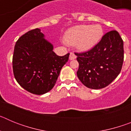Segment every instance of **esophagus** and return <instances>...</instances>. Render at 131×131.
<instances>
[{"mask_svg":"<svg viewBox=\"0 0 131 131\" xmlns=\"http://www.w3.org/2000/svg\"><path fill=\"white\" fill-rule=\"evenodd\" d=\"M76 58H77V56H76V55L74 54V53L73 52L70 53V54H69V60H74V59H75Z\"/></svg>","mask_w":131,"mask_h":131,"instance_id":"obj_1","label":"esophagus"}]
</instances>
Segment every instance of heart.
I'll list each match as a JSON object with an SVG mask.
<instances>
[{"instance_id":"1","label":"heart","mask_w":131,"mask_h":131,"mask_svg":"<svg viewBox=\"0 0 131 131\" xmlns=\"http://www.w3.org/2000/svg\"><path fill=\"white\" fill-rule=\"evenodd\" d=\"M103 29L99 25H80L69 29L65 40L69 45H75L79 50L86 51L94 47L101 39Z\"/></svg>"}]
</instances>
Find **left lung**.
Instances as JSON below:
<instances>
[{"mask_svg": "<svg viewBox=\"0 0 131 131\" xmlns=\"http://www.w3.org/2000/svg\"><path fill=\"white\" fill-rule=\"evenodd\" d=\"M79 62L77 77L89 89L107 86L120 73L124 59L123 41L117 31L103 36L92 49L75 53Z\"/></svg>", "mask_w": 131, "mask_h": 131, "instance_id": "8db88e82", "label": "left lung"}]
</instances>
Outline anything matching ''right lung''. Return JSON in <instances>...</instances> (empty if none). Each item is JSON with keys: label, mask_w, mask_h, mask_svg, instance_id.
<instances>
[{"label": "right lung", "mask_w": 131, "mask_h": 131, "mask_svg": "<svg viewBox=\"0 0 131 131\" xmlns=\"http://www.w3.org/2000/svg\"><path fill=\"white\" fill-rule=\"evenodd\" d=\"M69 54L59 56L53 45L37 28L23 35L17 40L12 66L15 79L22 88L34 94L49 92L55 85L60 71Z\"/></svg>", "instance_id": "right-lung-1"}]
</instances>
